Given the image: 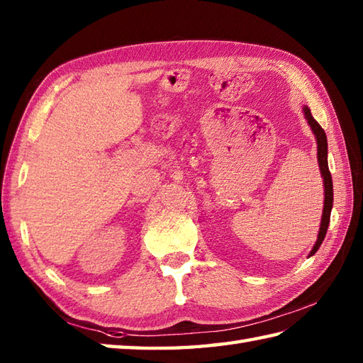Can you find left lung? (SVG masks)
<instances>
[{
    "label": "left lung",
    "mask_w": 363,
    "mask_h": 363,
    "mask_svg": "<svg viewBox=\"0 0 363 363\" xmlns=\"http://www.w3.org/2000/svg\"><path fill=\"white\" fill-rule=\"evenodd\" d=\"M304 117L309 123V126L312 129V133L315 134V138H317V148H318V165H320V172L323 176V184H325V206H323V215H321V225L318 230V238L315 242L313 248L311 251V256H313L315 252L318 251L321 246L323 240H325L326 233H328V226H329V220H330V211H333V203H334V189H333V176H330L329 172V165H328V138L326 133L323 129L318 121L312 117L311 109L307 106H304Z\"/></svg>",
    "instance_id": "1"
}]
</instances>
